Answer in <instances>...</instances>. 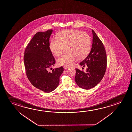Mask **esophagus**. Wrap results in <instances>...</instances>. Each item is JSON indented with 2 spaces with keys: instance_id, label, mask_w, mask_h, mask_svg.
<instances>
[{
  "instance_id": "1",
  "label": "esophagus",
  "mask_w": 132,
  "mask_h": 132,
  "mask_svg": "<svg viewBox=\"0 0 132 132\" xmlns=\"http://www.w3.org/2000/svg\"><path fill=\"white\" fill-rule=\"evenodd\" d=\"M63 68H64V69H67L69 68V66H64L63 67Z\"/></svg>"
}]
</instances>
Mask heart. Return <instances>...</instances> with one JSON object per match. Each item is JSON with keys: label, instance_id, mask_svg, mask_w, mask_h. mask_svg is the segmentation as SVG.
Listing matches in <instances>:
<instances>
[{"label": "heart", "instance_id": "obj_1", "mask_svg": "<svg viewBox=\"0 0 132 132\" xmlns=\"http://www.w3.org/2000/svg\"><path fill=\"white\" fill-rule=\"evenodd\" d=\"M56 38L50 41L49 48L52 54L59 56L66 47L67 52L57 59L59 65L70 66L76 59L85 58L90 51L91 38L87 32L76 29L64 30L58 33Z\"/></svg>", "mask_w": 132, "mask_h": 132}]
</instances>
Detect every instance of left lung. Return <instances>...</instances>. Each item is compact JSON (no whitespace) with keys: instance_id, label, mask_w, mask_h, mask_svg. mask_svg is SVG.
<instances>
[{"instance_id":"left-lung-1","label":"left lung","mask_w":132,"mask_h":132,"mask_svg":"<svg viewBox=\"0 0 132 132\" xmlns=\"http://www.w3.org/2000/svg\"><path fill=\"white\" fill-rule=\"evenodd\" d=\"M93 44L91 51L80 65H87V71H80L76 69L75 81L81 88L89 90L97 86L103 78L106 71L107 56L104 45L101 40L92 30Z\"/></svg>"}]
</instances>
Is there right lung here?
Masks as SVG:
<instances>
[{
  "label": "right lung",
  "mask_w": 132,
  "mask_h": 132,
  "mask_svg": "<svg viewBox=\"0 0 132 132\" xmlns=\"http://www.w3.org/2000/svg\"><path fill=\"white\" fill-rule=\"evenodd\" d=\"M52 32L50 29L37 32L24 52V65L28 80L34 87L47 93L58 87L60 76L63 72V67L53 69L51 72L48 71L55 63L49 48Z\"/></svg>",
  "instance_id": "right-lung-1"
}]
</instances>
